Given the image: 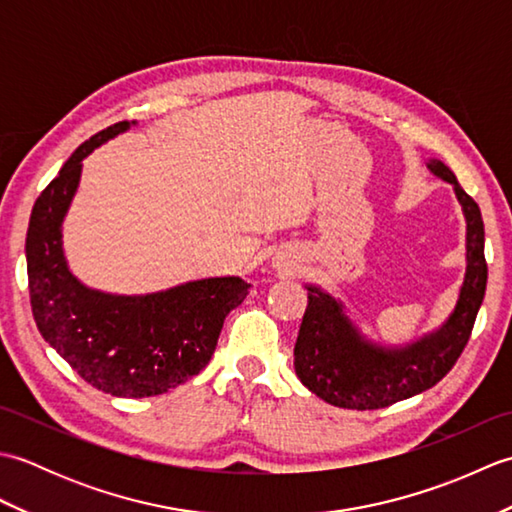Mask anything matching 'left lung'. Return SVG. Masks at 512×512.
Masks as SVG:
<instances>
[{"mask_svg": "<svg viewBox=\"0 0 512 512\" xmlns=\"http://www.w3.org/2000/svg\"><path fill=\"white\" fill-rule=\"evenodd\" d=\"M427 167L453 184L466 217V273L458 301L438 330L402 347H385L365 339L343 301L319 286H306L308 308L295 343V372L312 394L334 407L383 409L422 394L451 372L469 343L488 277L482 213L444 162L429 160Z\"/></svg>", "mask_w": 512, "mask_h": 512, "instance_id": "8db88e82", "label": "left lung"}]
</instances>
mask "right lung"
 Returning <instances> with one entry per match:
<instances>
[{
	"instance_id": "obj_1",
	"label": "right lung",
	"mask_w": 512,
	"mask_h": 512,
	"mask_svg": "<svg viewBox=\"0 0 512 512\" xmlns=\"http://www.w3.org/2000/svg\"><path fill=\"white\" fill-rule=\"evenodd\" d=\"M121 121L74 151L32 206L26 262L30 306L43 339L85 383L118 398L165 394L211 361L226 314L248 295L239 277H209L149 295H110L76 279L63 255V217L83 158L127 132Z\"/></svg>"
}]
</instances>
